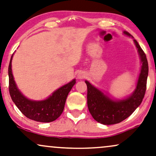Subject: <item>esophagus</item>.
Wrapping results in <instances>:
<instances>
[{
    "instance_id": "1",
    "label": "esophagus",
    "mask_w": 156,
    "mask_h": 156,
    "mask_svg": "<svg viewBox=\"0 0 156 156\" xmlns=\"http://www.w3.org/2000/svg\"><path fill=\"white\" fill-rule=\"evenodd\" d=\"M77 76H78V78H80V79H82V78H84L85 77V74H84V72H80V73L78 74V75H77Z\"/></svg>"
}]
</instances>
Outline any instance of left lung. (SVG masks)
I'll list each match as a JSON object with an SVG mask.
<instances>
[{
    "instance_id": "1",
    "label": "left lung",
    "mask_w": 156,
    "mask_h": 156,
    "mask_svg": "<svg viewBox=\"0 0 156 156\" xmlns=\"http://www.w3.org/2000/svg\"><path fill=\"white\" fill-rule=\"evenodd\" d=\"M127 36L131 35L124 31ZM135 46L140 54L142 66L137 87L131 96L125 100L115 101L105 95L90 82L85 81L87 86V106L92 118L103 125H113L122 122L128 118L142 102L146 91L148 64L145 52L134 39Z\"/></svg>"
}]
</instances>
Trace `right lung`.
<instances>
[{
  "mask_svg": "<svg viewBox=\"0 0 156 156\" xmlns=\"http://www.w3.org/2000/svg\"><path fill=\"white\" fill-rule=\"evenodd\" d=\"M9 66V93L12 100L26 118L41 122L55 120L62 115L69 92L76 83L73 80L55 91L48 99L42 101H32L26 98L18 90L11 70V60Z\"/></svg>",
  "mask_w": 156,
  "mask_h": 156,
  "instance_id": "1",
  "label": "right lung"
}]
</instances>
